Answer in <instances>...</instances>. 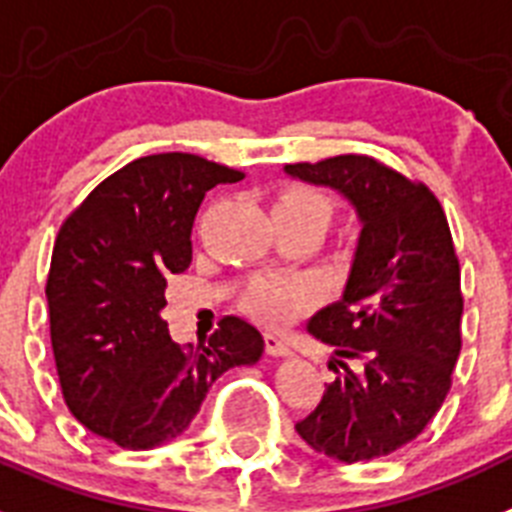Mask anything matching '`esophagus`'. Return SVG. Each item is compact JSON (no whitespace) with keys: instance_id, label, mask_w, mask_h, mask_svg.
<instances>
[{"instance_id":"34e87169","label":"esophagus","mask_w":512,"mask_h":512,"mask_svg":"<svg viewBox=\"0 0 512 512\" xmlns=\"http://www.w3.org/2000/svg\"><path fill=\"white\" fill-rule=\"evenodd\" d=\"M264 345L266 353H272V356H287V353H290V345H287L280 335H272V332H266L264 335Z\"/></svg>"}]
</instances>
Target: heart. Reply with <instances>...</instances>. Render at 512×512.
<instances>
[{
	"mask_svg": "<svg viewBox=\"0 0 512 512\" xmlns=\"http://www.w3.org/2000/svg\"><path fill=\"white\" fill-rule=\"evenodd\" d=\"M274 219L277 217H303V219H316L327 227L329 217H332V201L327 193L319 188L303 183H290L282 185L274 196ZM311 298V287L298 277H261L253 282L243 295V308L248 314L266 324H282L287 319H293L298 311L308 303Z\"/></svg>",
	"mask_w": 512,
	"mask_h": 512,
	"instance_id": "heart-1",
	"label": "heart"
}]
</instances>
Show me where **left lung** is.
<instances>
[{"label": "left lung", "mask_w": 512, "mask_h": 512, "mask_svg": "<svg viewBox=\"0 0 512 512\" xmlns=\"http://www.w3.org/2000/svg\"><path fill=\"white\" fill-rule=\"evenodd\" d=\"M285 170L345 193L363 222L342 301L308 322L335 348V382L295 429L340 463L382 458L432 424L453 384L463 293L445 209L426 183L369 154Z\"/></svg>", "instance_id": "8db88e82"}]
</instances>
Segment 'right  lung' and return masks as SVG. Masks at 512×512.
Wrapping results in <instances>:
<instances>
[{
  "mask_svg": "<svg viewBox=\"0 0 512 512\" xmlns=\"http://www.w3.org/2000/svg\"><path fill=\"white\" fill-rule=\"evenodd\" d=\"M243 172L196 154H151L101 180L62 222L46 277L62 398L88 432L125 450L164 445L232 366L259 361V329L219 319L180 348L162 311L170 274L193 259V219L214 185Z\"/></svg>",
  "mask_w": 512,
  "mask_h": 512,
  "instance_id": "right-lung-1",
  "label": "right lung"
}]
</instances>
